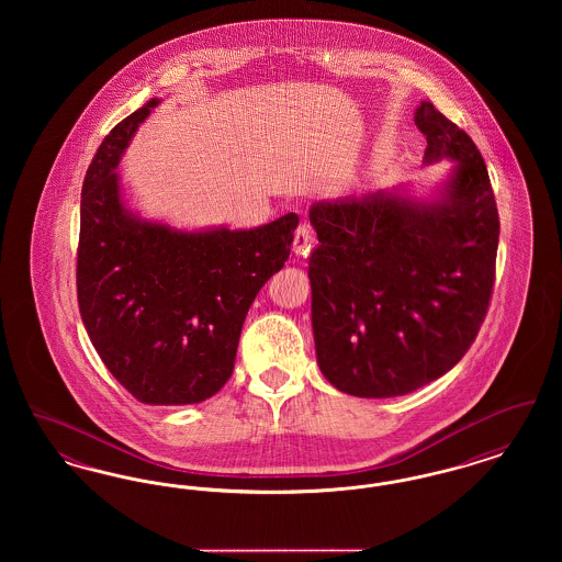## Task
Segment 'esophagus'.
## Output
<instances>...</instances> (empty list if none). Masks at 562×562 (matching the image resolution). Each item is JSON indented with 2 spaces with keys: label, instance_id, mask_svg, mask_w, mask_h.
<instances>
[{
  "label": "esophagus",
  "instance_id": "34e87169",
  "mask_svg": "<svg viewBox=\"0 0 562 562\" xmlns=\"http://www.w3.org/2000/svg\"><path fill=\"white\" fill-rule=\"evenodd\" d=\"M314 241V234H312V227L307 223H301L294 232L293 238V252L294 257H305L310 252V246Z\"/></svg>",
  "mask_w": 562,
  "mask_h": 562
}]
</instances>
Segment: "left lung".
<instances>
[{
  "mask_svg": "<svg viewBox=\"0 0 562 562\" xmlns=\"http://www.w3.org/2000/svg\"><path fill=\"white\" fill-rule=\"evenodd\" d=\"M434 186H398L310 209L312 328L322 374L358 398H392L451 371L479 335L495 278L499 216L474 140L422 101Z\"/></svg>",
  "mask_w": 562,
  "mask_h": 562,
  "instance_id": "left-lung-1",
  "label": "left lung"
}]
</instances>
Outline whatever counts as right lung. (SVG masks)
<instances>
[{
    "mask_svg": "<svg viewBox=\"0 0 562 562\" xmlns=\"http://www.w3.org/2000/svg\"><path fill=\"white\" fill-rule=\"evenodd\" d=\"M160 103L122 120L86 170L78 303L97 353L136 401L183 406L232 376L248 307L284 268L299 216L183 229L133 211L115 168Z\"/></svg>",
    "mask_w": 562,
    "mask_h": 562,
    "instance_id": "obj_1",
    "label": "right lung"
}]
</instances>
